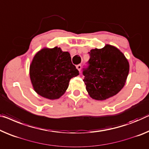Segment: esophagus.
Here are the masks:
<instances>
[{"mask_svg":"<svg viewBox=\"0 0 149 149\" xmlns=\"http://www.w3.org/2000/svg\"><path fill=\"white\" fill-rule=\"evenodd\" d=\"M76 68L77 69V70H78L79 72H80V70H81V65H80V64H79V65H76Z\"/></svg>","mask_w":149,"mask_h":149,"instance_id":"esophagus-1","label":"esophagus"}]
</instances>
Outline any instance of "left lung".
<instances>
[{
    "mask_svg": "<svg viewBox=\"0 0 149 149\" xmlns=\"http://www.w3.org/2000/svg\"><path fill=\"white\" fill-rule=\"evenodd\" d=\"M88 66L83 68L86 90L93 99L104 100L117 94L124 87L129 72L124 55L114 46L89 52Z\"/></svg>",
    "mask_w": 149,
    "mask_h": 149,
    "instance_id": "left-lung-1",
    "label": "left lung"
}]
</instances>
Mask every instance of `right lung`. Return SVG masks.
Masks as SVG:
<instances>
[{"label":"right lung","mask_w":149,"mask_h":149,"mask_svg":"<svg viewBox=\"0 0 149 149\" xmlns=\"http://www.w3.org/2000/svg\"><path fill=\"white\" fill-rule=\"evenodd\" d=\"M78 75L70 53L57 47L39 51L30 65V78L35 91L49 100L60 97L70 79Z\"/></svg>","instance_id":"right-lung-1"}]
</instances>
